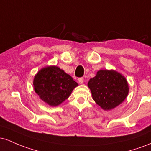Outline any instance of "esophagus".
<instances>
[{"mask_svg": "<svg viewBox=\"0 0 151 151\" xmlns=\"http://www.w3.org/2000/svg\"><path fill=\"white\" fill-rule=\"evenodd\" d=\"M84 82V78H78V83L80 84H83Z\"/></svg>", "mask_w": 151, "mask_h": 151, "instance_id": "1", "label": "esophagus"}]
</instances>
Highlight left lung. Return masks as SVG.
Returning a JSON list of instances; mask_svg holds the SVG:
<instances>
[{"instance_id":"8db88e82","label":"left lung","mask_w":151,"mask_h":151,"mask_svg":"<svg viewBox=\"0 0 151 151\" xmlns=\"http://www.w3.org/2000/svg\"><path fill=\"white\" fill-rule=\"evenodd\" d=\"M88 86L93 99L104 111H110L125 101L128 92V81L114 70H100L90 79Z\"/></svg>"}]
</instances>
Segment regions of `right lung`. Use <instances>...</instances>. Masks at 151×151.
Segmentation results:
<instances>
[{
	"mask_svg": "<svg viewBox=\"0 0 151 151\" xmlns=\"http://www.w3.org/2000/svg\"><path fill=\"white\" fill-rule=\"evenodd\" d=\"M33 84L39 98L52 107L61 104L78 86L70 75L56 65L40 69L34 76Z\"/></svg>",
	"mask_w": 151,
	"mask_h": 151,
	"instance_id": "obj_1",
	"label": "right lung"
}]
</instances>
